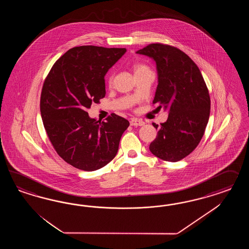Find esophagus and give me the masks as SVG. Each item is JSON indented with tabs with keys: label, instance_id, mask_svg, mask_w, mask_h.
I'll use <instances>...</instances> for the list:
<instances>
[{
	"label": "esophagus",
	"instance_id": "34e87169",
	"mask_svg": "<svg viewBox=\"0 0 249 249\" xmlns=\"http://www.w3.org/2000/svg\"><path fill=\"white\" fill-rule=\"evenodd\" d=\"M144 121L138 120V119H131L130 120V125L131 126H143Z\"/></svg>",
	"mask_w": 249,
	"mask_h": 249
}]
</instances>
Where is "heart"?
Listing matches in <instances>:
<instances>
[{"instance_id": "1", "label": "heart", "mask_w": 249, "mask_h": 249, "mask_svg": "<svg viewBox=\"0 0 249 249\" xmlns=\"http://www.w3.org/2000/svg\"><path fill=\"white\" fill-rule=\"evenodd\" d=\"M132 69H133V72H134V75H137L139 73H142L144 71H147V70H151L148 66H146L143 63H134L132 65ZM112 80H113V76L112 74H108L107 75V85H111L112 84Z\"/></svg>"}]
</instances>
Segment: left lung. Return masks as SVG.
Listing matches in <instances>:
<instances>
[{
  "label": "left lung",
  "mask_w": 249,
  "mask_h": 249,
  "mask_svg": "<svg viewBox=\"0 0 249 249\" xmlns=\"http://www.w3.org/2000/svg\"><path fill=\"white\" fill-rule=\"evenodd\" d=\"M137 53L152 57L157 65L152 104L169 107L166 122L152 123L159 130L150 151L163 160H181L200 143L209 120L211 100L204 77L196 63L173 45L151 44Z\"/></svg>",
  "instance_id": "left-lung-1"
}]
</instances>
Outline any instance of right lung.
Wrapping results in <instances>:
<instances>
[{"label": "right lung", "instance_id": "1", "mask_svg": "<svg viewBox=\"0 0 249 249\" xmlns=\"http://www.w3.org/2000/svg\"><path fill=\"white\" fill-rule=\"evenodd\" d=\"M126 48L82 45L53 64L41 92L40 111L50 142L68 164L87 172L116 156L126 119L112 113L106 121L90 119L88 109L106 95L104 75Z\"/></svg>", "mask_w": 249, "mask_h": 249}]
</instances>
